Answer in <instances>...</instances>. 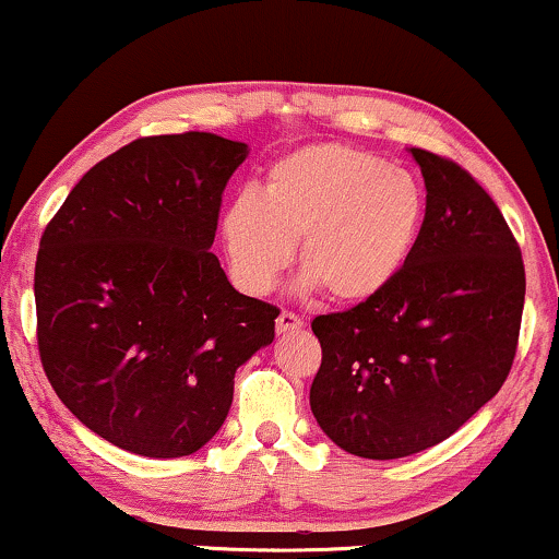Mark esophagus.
Wrapping results in <instances>:
<instances>
[{"instance_id": "esophagus-1", "label": "esophagus", "mask_w": 559, "mask_h": 559, "mask_svg": "<svg viewBox=\"0 0 559 559\" xmlns=\"http://www.w3.org/2000/svg\"><path fill=\"white\" fill-rule=\"evenodd\" d=\"M298 329H302L300 316H295L290 311H282L277 316V334H290V332H298Z\"/></svg>"}]
</instances>
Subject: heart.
Wrapping results in <instances>:
<instances>
[{
  "label": "heart",
  "instance_id": "obj_1",
  "mask_svg": "<svg viewBox=\"0 0 559 559\" xmlns=\"http://www.w3.org/2000/svg\"><path fill=\"white\" fill-rule=\"evenodd\" d=\"M425 191L406 170L349 144H308L243 189L219 217L230 277L266 295L300 240L302 290L365 302L394 285L425 225Z\"/></svg>",
  "mask_w": 559,
  "mask_h": 559
}]
</instances>
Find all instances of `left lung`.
Segmentation results:
<instances>
[{
	"mask_svg": "<svg viewBox=\"0 0 559 559\" xmlns=\"http://www.w3.org/2000/svg\"><path fill=\"white\" fill-rule=\"evenodd\" d=\"M409 153L427 189L415 253L389 290L311 323L323 353L316 423L376 461L438 445L498 394L526 295L521 248L490 194L453 160Z\"/></svg>",
	"mask_w": 559,
	"mask_h": 559,
	"instance_id": "obj_1",
	"label": "left lung"
}]
</instances>
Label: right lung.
Segmentation results:
<instances>
[{
    "label": "right lung",
    "instance_id": "add662e5",
    "mask_svg": "<svg viewBox=\"0 0 559 559\" xmlns=\"http://www.w3.org/2000/svg\"><path fill=\"white\" fill-rule=\"evenodd\" d=\"M246 142L142 136L87 170L36 261L38 353L64 406L147 459L197 453L223 427L236 370L280 311L240 295L215 253Z\"/></svg>",
    "mask_w": 559,
    "mask_h": 559
}]
</instances>
